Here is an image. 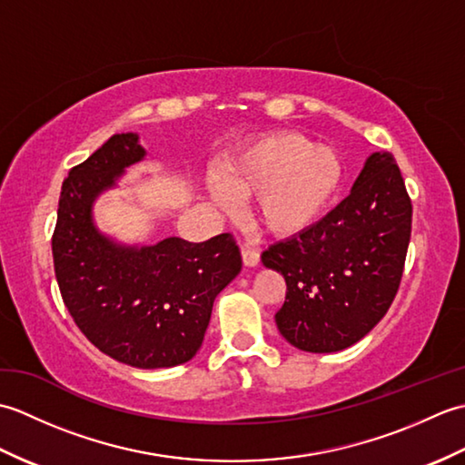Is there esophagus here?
Returning <instances> with one entry per match:
<instances>
[{
    "label": "esophagus",
    "instance_id": "obj_1",
    "mask_svg": "<svg viewBox=\"0 0 465 465\" xmlns=\"http://www.w3.org/2000/svg\"><path fill=\"white\" fill-rule=\"evenodd\" d=\"M242 260H243V265H248V268H255V265L260 263V252L255 248H250V245H243Z\"/></svg>",
    "mask_w": 465,
    "mask_h": 465
}]
</instances>
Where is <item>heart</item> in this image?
<instances>
[{"instance_id": "b5f03b06", "label": "heart", "mask_w": 465, "mask_h": 465, "mask_svg": "<svg viewBox=\"0 0 465 465\" xmlns=\"http://www.w3.org/2000/svg\"><path fill=\"white\" fill-rule=\"evenodd\" d=\"M343 162L331 147L308 137L282 132L227 155L222 183L212 187L213 200L232 207L233 197L253 200L260 223L273 235L290 238L318 223L338 197Z\"/></svg>"}]
</instances>
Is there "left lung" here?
I'll return each instance as SVG.
<instances>
[{
  "instance_id": "1",
  "label": "left lung",
  "mask_w": 465,
  "mask_h": 465,
  "mask_svg": "<svg viewBox=\"0 0 465 465\" xmlns=\"http://www.w3.org/2000/svg\"><path fill=\"white\" fill-rule=\"evenodd\" d=\"M410 235L411 200L400 167L390 152H375L343 202L262 253L288 285L275 313L280 333L312 353L360 341L396 298Z\"/></svg>"
}]
</instances>
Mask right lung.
<instances>
[{
	"label": "right lung",
	"mask_w": 465,
	"mask_h": 465,
	"mask_svg": "<svg viewBox=\"0 0 465 465\" xmlns=\"http://www.w3.org/2000/svg\"><path fill=\"white\" fill-rule=\"evenodd\" d=\"M145 157L137 134H115L69 170L52 238L65 308L97 350L142 370L173 368L202 348L215 295L242 270L232 233L192 243L124 245L94 223V202Z\"/></svg>",
	"instance_id": "1"
}]
</instances>
